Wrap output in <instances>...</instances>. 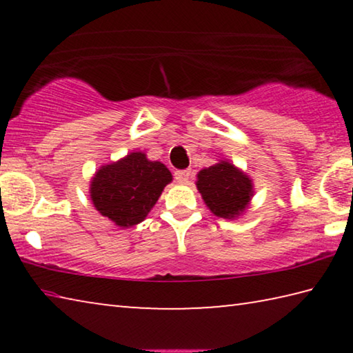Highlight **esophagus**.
<instances>
[{"label": "esophagus", "instance_id": "obj_1", "mask_svg": "<svg viewBox=\"0 0 353 353\" xmlns=\"http://www.w3.org/2000/svg\"><path fill=\"white\" fill-rule=\"evenodd\" d=\"M174 179H176L179 183H187L190 179H191V171H187V170L176 171L174 172Z\"/></svg>", "mask_w": 353, "mask_h": 353}]
</instances>
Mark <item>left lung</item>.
<instances>
[{"mask_svg":"<svg viewBox=\"0 0 353 353\" xmlns=\"http://www.w3.org/2000/svg\"><path fill=\"white\" fill-rule=\"evenodd\" d=\"M198 190L212 213L219 218H235L248 207L252 182L229 162H219L198 174Z\"/></svg>","mask_w":353,"mask_h":353,"instance_id":"1","label":"left lung"}]
</instances>
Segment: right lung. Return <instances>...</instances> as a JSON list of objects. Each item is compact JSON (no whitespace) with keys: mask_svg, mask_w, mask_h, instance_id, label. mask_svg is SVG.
Segmentation results:
<instances>
[{"mask_svg":"<svg viewBox=\"0 0 353 353\" xmlns=\"http://www.w3.org/2000/svg\"><path fill=\"white\" fill-rule=\"evenodd\" d=\"M171 181L163 163L151 162L143 152H130L94 174L90 194L103 216L119 227H132L146 218Z\"/></svg>","mask_w":353,"mask_h":353,"instance_id":"add662e5","label":"right lung"}]
</instances>
